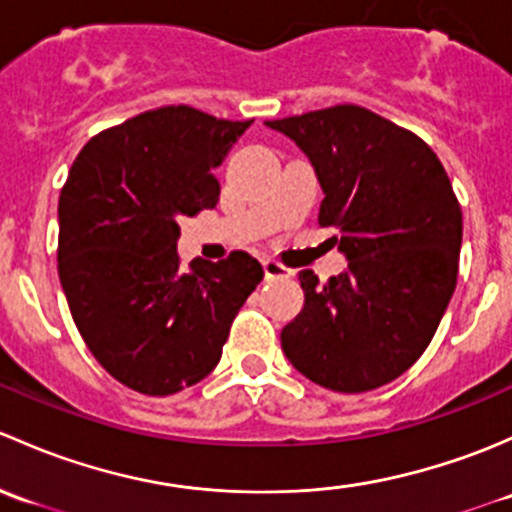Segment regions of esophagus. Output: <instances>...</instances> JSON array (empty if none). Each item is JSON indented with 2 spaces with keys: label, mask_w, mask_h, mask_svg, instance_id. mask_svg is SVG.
I'll return each mask as SVG.
<instances>
[{
  "label": "esophagus",
  "mask_w": 512,
  "mask_h": 512,
  "mask_svg": "<svg viewBox=\"0 0 512 512\" xmlns=\"http://www.w3.org/2000/svg\"><path fill=\"white\" fill-rule=\"evenodd\" d=\"M263 273H266V278H291L293 271L288 266H283L281 261H273V258H266L263 261Z\"/></svg>",
  "instance_id": "34e87169"
}]
</instances>
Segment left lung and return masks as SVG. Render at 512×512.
I'll return each mask as SVG.
<instances>
[{"label":"left lung","mask_w":512,"mask_h":512,"mask_svg":"<svg viewBox=\"0 0 512 512\" xmlns=\"http://www.w3.org/2000/svg\"><path fill=\"white\" fill-rule=\"evenodd\" d=\"M266 125L313 162L325 194L318 224L337 229L347 256V271L328 283L300 271L305 305L283 328V352L320 387L370 392L407 372L444 318L458 278L461 204L436 152L362 105Z\"/></svg>","instance_id":"left-lung-1"}]
</instances>
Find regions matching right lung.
<instances>
[{"instance_id": "right-lung-1", "label": "right lung", "mask_w": 512, "mask_h": 512, "mask_svg": "<svg viewBox=\"0 0 512 512\" xmlns=\"http://www.w3.org/2000/svg\"><path fill=\"white\" fill-rule=\"evenodd\" d=\"M251 120L192 105L145 110L93 135L59 197V278L73 323L110 377L150 397L217 367L263 278L246 251L179 266V217L219 202L214 167Z\"/></svg>"}]
</instances>
